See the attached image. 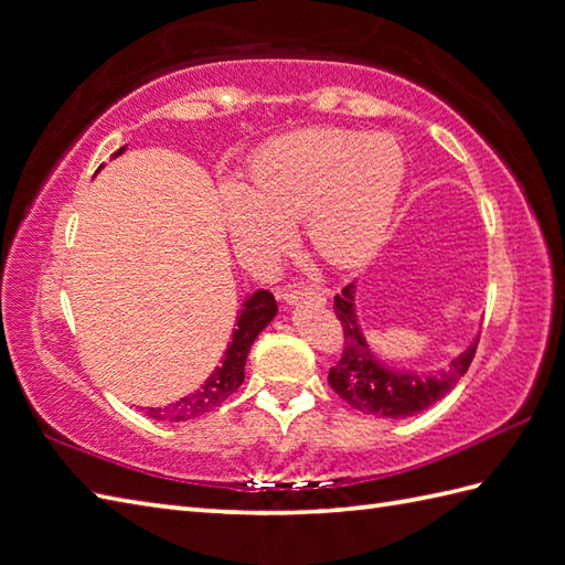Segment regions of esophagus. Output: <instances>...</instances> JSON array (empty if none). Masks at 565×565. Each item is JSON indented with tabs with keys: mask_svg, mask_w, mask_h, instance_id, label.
I'll return each mask as SVG.
<instances>
[{
	"mask_svg": "<svg viewBox=\"0 0 565 565\" xmlns=\"http://www.w3.org/2000/svg\"><path fill=\"white\" fill-rule=\"evenodd\" d=\"M279 298L286 303H298V300H312V303H324V296L320 291H312V288L298 286V284H286L279 288Z\"/></svg>",
	"mask_w": 565,
	"mask_h": 565,
	"instance_id": "obj_1",
	"label": "esophagus"
}]
</instances>
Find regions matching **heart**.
<instances>
[{"label":"heart","mask_w":565,"mask_h":565,"mask_svg":"<svg viewBox=\"0 0 565 565\" xmlns=\"http://www.w3.org/2000/svg\"><path fill=\"white\" fill-rule=\"evenodd\" d=\"M404 178V151L392 137L306 127L255 153L247 185L223 190V212L247 253L277 250L303 218L312 253L347 269L383 245Z\"/></svg>","instance_id":"obj_1"}]
</instances>
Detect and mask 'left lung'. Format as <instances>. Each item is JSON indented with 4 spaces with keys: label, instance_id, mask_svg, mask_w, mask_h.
Returning <instances> with one entry per match:
<instances>
[{
    "label": "left lung",
    "instance_id": "1",
    "mask_svg": "<svg viewBox=\"0 0 565 565\" xmlns=\"http://www.w3.org/2000/svg\"><path fill=\"white\" fill-rule=\"evenodd\" d=\"M334 315L342 322V356L330 369V387L353 409L380 418L414 416L443 399L467 371L479 347V339L462 356H457L448 371L436 375H416L390 371L380 363L361 334L359 318L353 312V284L334 296Z\"/></svg>",
    "mask_w": 565,
    "mask_h": 565
}]
</instances>
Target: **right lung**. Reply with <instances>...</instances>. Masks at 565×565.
Here are the masks:
<instances>
[{"label":"right lung","mask_w":565,"mask_h":565,"mask_svg":"<svg viewBox=\"0 0 565 565\" xmlns=\"http://www.w3.org/2000/svg\"><path fill=\"white\" fill-rule=\"evenodd\" d=\"M122 151L125 149L115 151V156H120ZM274 315H277V300H274L271 291L262 288V291L253 294L245 300V306L238 315V324H235L233 330V342L228 344L226 353H223V359L212 371V375L204 380V385L190 392L188 397L178 399L175 404L163 406V409H153V406H149L147 416L159 418V422H190V418L214 412L218 404L226 402L233 392L243 385L247 351H250L257 334L274 320Z\"/></svg>","instance_id":"add662e5"}]
</instances>
